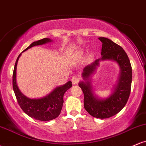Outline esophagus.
Segmentation results:
<instances>
[{
    "label": "esophagus",
    "mask_w": 146,
    "mask_h": 146,
    "mask_svg": "<svg viewBox=\"0 0 146 146\" xmlns=\"http://www.w3.org/2000/svg\"><path fill=\"white\" fill-rule=\"evenodd\" d=\"M80 80V75H75V76H73L71 79L72 83H73V84H78Z\"/></svg>",
    "instance_id": "34e87169"
}]
</instances>
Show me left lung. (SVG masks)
Listing matches in <instances>:
<instances>
[{
    "label": "left lung",
    "instance_id": "obj_1",
    "mask_svg": "<svg viewBox=\"0 0 146 146\" xmlns=\"http://www.w3.org/2000/svg\"><path fill=\"white\" fill-rule=\"evenodd\" d=\"M99 40L102 42V58L84 68L82 73L83 81L79 82V86L84 95V104L86 111L96 118L106 119L116 115L126 104L131 89L132 67L128 57L121 46L108 38L100 37ZM105 60L115 61L120 72L111 95L108 98H102L94 93L91 78L100 62Z\"/></svg>",
    "mask_w": 146,
    "mask_h": 146
}]
</instances>
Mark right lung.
Returning <instances> with one entry per match:
<instances>
[{
    "label": "right lung",
    "instance_id": "right-lung-1",
    "mask_svg": "<svg viewBox=\"0 0 146 146\" xmlns=\"http://www.w3.org/2000/svg\"><path fill=\"white\" fill-rule=\"evenodd\" d=\"M50 38H44L35 41L25 48L22 53L35 46H39L52 42ZM22 53L19 55L15 64L13 73V89L17 99L18 104L22 110L31 118L39 121H50L59 116L64 103L63 97L65 92L72 86V82L68 81L65 84L57 86L48 94L40 98H29L22 93L16 83L17 64Z\"/></svg>",
    "mask_w": 146,
    "mask_h": 146
}]
</instances>
